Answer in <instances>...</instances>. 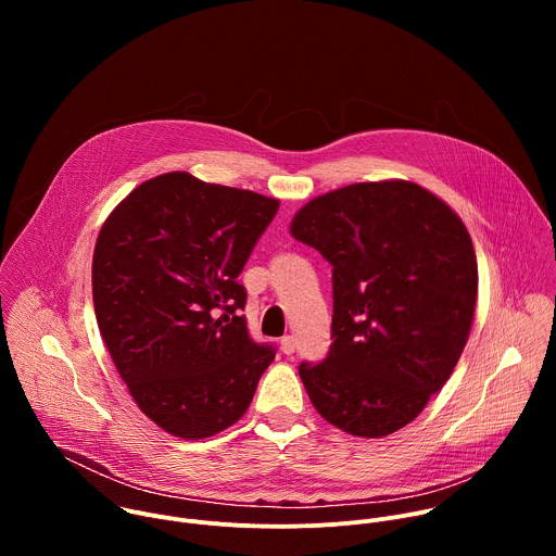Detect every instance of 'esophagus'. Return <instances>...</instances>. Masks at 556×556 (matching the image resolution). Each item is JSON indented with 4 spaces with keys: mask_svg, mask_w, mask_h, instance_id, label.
Segmentation results:
<instances>
[{
    "mask_svg": "<svg viewBox=\"0 0 556 556\" xmlns=\"http://www.w3.org/2000/svg\"><path fill=\"white\" fill-rule=\"evenodd\" d=\"M294 350H296V339L294 337H283L281 339V352L286 356H290V354H294Z\"/></svg>",
    "mask_w": 556,
    "mask_h": 556,
    "instance_id": "esophagus-1",
    "label": "esophagus"
}]
</instances>
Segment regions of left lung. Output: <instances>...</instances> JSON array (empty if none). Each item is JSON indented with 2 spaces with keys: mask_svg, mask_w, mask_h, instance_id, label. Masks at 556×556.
Returning <instances> with one entry per match:
<instances>
[{
  "mask_svg": "<svg viewBox=\"0 0 556 556\" xmlns=\"http://www.w3.org/2000/svg\"><path fill=\"white\" fill-rule=\"evenodd\" d=\"M294 240L332 264V345L299 376L314 409L358 438L403 429L453 374L478 301V260L457 213L407 180L309 200Z\"/></svg>",
  "mask_w": 556,
  "mask_h": 556,
  "instance_id": "1",
  "label": "left lung"
}]
</instances>
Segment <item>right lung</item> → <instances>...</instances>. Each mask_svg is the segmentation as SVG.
I'll return each mask as SVG.
<instances>
[{
	"label": "right lung",
	"instance_id": "1",
	"mask_svg": "<svg viewBox=\"0 0 556 556\" xmlns=\"http://www.w3.org/2000/svg\"><path fill=\"white\" fill-rule=\"evenodd\" d=\"M277 208L275 198L172 172L136 187L101 226V337L138 409L176 438L240 420L275 358L249 337L237 277Z\"/></svg>",
	"mask_w": 556,
	"mask_h": 556
}]
</instances>
